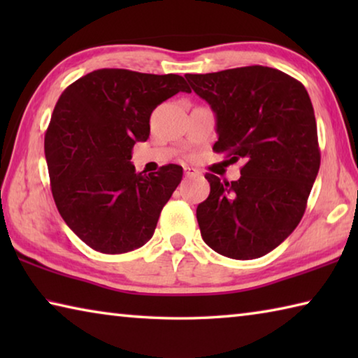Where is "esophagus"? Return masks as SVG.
I'll use <instances>...</instances> for the list:
<instances>
[{
	"label": "esophagus",
	"instance_id": "34e87169",
	"mask_svg": "<svg viewBox=\"0 0 358 358\" xmlns=\"http://www.w3.org/2000/svg\"><path fill=\"white\" fill-rule=\"evenodd\" d=\"M185 175L187 178L199 177V175H201V171H199V169H196V167H185Z\"/></svg>",
	"mask_w": 358,
	"mask_h": 358
}]
</instances>
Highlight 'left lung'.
<instances>
[{
    "label": "left lung",
    "instance_id": "obj_1",
    "mask_svg": "<svg viewBox=\"0 0 358 358\" xmlns=\"http://www.w3.org/2000/svg\"><path fill=\"white\" fill-rule=\"evenodd\" d=\"M185 77L215 112L213 150L245 161L237 181L205 175L210 196L196 211L202 238L230 259L262 257L299 226L317 177L310 94L294 77L266 66Z\"/></svg>",
    "mask_w": 358,
    "mask_h": 358
}]
</instances>
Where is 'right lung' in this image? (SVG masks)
<instances>
[{"label":"right lung","instance_id":"right-lung-1","mask_svg":"<svg viewBox=\"0 0 358 358\" xmlns=\"http://www.w3.org/2000/svg\"><path fill=\"white\" fill-rule=\"evenodd\" d=\"M180 92L191 90L177 74L98 69L59 96L44 141L52 194L68 227L94 251L123 254L153 237L183 167L137 173L132 148L147 142L151 112Z\"/></svg>","mask_w":358,"mask_h":358}]
</instances>
